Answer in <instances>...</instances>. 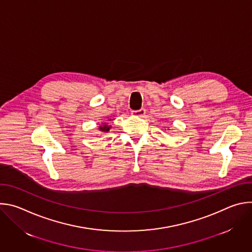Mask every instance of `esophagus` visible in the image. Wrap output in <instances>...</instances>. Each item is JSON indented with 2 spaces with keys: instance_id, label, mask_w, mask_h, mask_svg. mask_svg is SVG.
<instances>
[{
  "instance_id": "obj_1",
  "label": "esophagus",
  "mask_w": 252,
  "mask_h": 252,
  "mask_svg": "<svg viewBox=\"0 0 252 252\" xmlns=\"http://www.w3.org/2000/svg\"><path fill=\"white\" fill-rule=\"evenodd\" d=\"M131 115L134 117H143L146 115V110L145 109H139L136 111H131Z\"/></svg>"
}]
</instances>
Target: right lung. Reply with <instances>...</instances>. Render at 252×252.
I'll list each match as a JSON object with an SVG mask.
<instances>
[{
    "instance_id": "add662e5",
    "label": "right lung",
    "mask_w": 252,
    "mask_h": 252,
    "mask_svg": "<svg viewBox=\"0 0 252 252\" xmlns=\"http://www.w3.org/2000/svg\"><path fill=\"white\" fill-rule=\"evenodd\" d=\"M110 128H111V126H107V124H104V123H102L101 124V126H99V130L100 131H103V132H107L110 130Z\"/></svg>"
}]
</instances>
